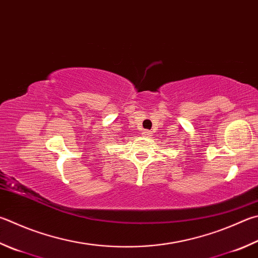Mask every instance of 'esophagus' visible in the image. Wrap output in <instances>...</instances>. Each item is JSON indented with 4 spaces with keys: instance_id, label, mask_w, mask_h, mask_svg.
<instances>
[{
    "instance_id": "esophagus-1",
    "label": "esophagus",
    "mask_w": 258,
    "mask_h": 258,
    "mask_svg": "<svg viewBox=\"0 0 258 258\" xmlns=\"http://www.w3.org/2000/svg\"><path fill=\"white\" fill-rule=\"evenodd\" d=\"M150 134H151V133H150V131H147V130L143 131V132H142L143 137H150Z\"/></svg>"
}]
</instances>
